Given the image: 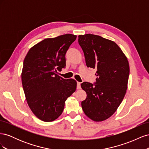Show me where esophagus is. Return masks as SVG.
Wrapping results in <instances>:
<instances>
[{"mask_svg":"<svg viewBox=\"0 0 149 149\" xmlns=\"http://www.w3.org/2000/svg\"><path fill=\"white\" fill-rule=\"evenodd\" d=\"M77 89H81V83L77 82Z\"/></svg>","mask_w":149,"mask_h":149,"instance_id":"1","label":"esophagus"}]
</instances>
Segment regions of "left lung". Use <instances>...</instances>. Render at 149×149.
Segmentation results:
<instances>
[{"label": "left lung", "instance_id": "left-lung-1", "mask_svg": "<svg viewBox=\"0 0 149 149\" xmlns=\"http://www.w3.org/2000/svg\"><path fill=\"white\" fill-rule=\"evenodd\" d=\"M88 68L97 70L96 83L84 82L81 86L87 94L82 109L89 119L101 122L118 109L126 93L129 75L127 58L114 42L101 36H78Z\"/></svg>", "mask_w": 149, "mask_h": 149}]
</instances>
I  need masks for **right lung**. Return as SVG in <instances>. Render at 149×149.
Here are the masks:
<instances>
[{"label": "right lung", "mask_w": 149, "mask_h": 149, "mask_svg": "<svg viewBox=\"0 0 149 149\" xmlns=\"http://www.w3.org/2000/svg\"><path fill=\"white\" fill-rule=\"evenodd\" d=\"M76 35L65 34L46 38L31 47L24 61L22 82L26 102L34 115L52 122L62 114L67 98L77 83L57 74L66 65L65 55Z\"/></svg>", "instance_id": "add662e5"}]
</instances>
